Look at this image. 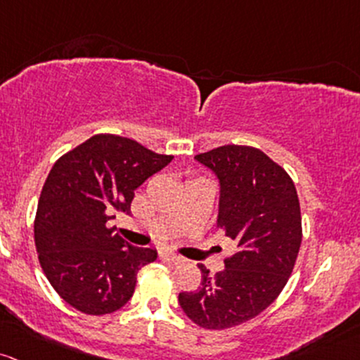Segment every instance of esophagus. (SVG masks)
I'll return each instance as SVG.
<instances>
[{
    "label": "esophagus",
    "instance_id": "obj_1",
    "mask_svg": "<svg viewBox=\"0 0 360 360\" xmlns=\"http://www.w3.org/2000/svg\"><path fill=\"white\" fill-rule=\"evenodd\" d=\"M160 255L164 256V258H167L169 262H172V263H181V262H183V258H181L179 255H176V252H172V251H169V250H162Z\"/></svg>",
    "mask_w": 360,
    "mask_h": 360
}]
</instances>
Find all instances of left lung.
Returning a JSON list of instances; mask_svg holds the SVG:
<instances>
[{
    "label": "left lung",
    "instance_id": "left-lung-1",
    "mask_svg": "<svg viewBox=\"0 0 360 360\" xmlns=\"http://www.w3.org/2000/svg\"><path fill=\"white\" fill-rule=\"evenodd\" d=\"M196 162L219 179L217 229L238 251L201 285L181 292L179 306L207 330H225L258 316L285 287L302 240L301 207L289 174L262 150L224 145L200 153Z\"/></svg>",
    "mask_w": 360,
    "mask_h": 360
}]
</instances>
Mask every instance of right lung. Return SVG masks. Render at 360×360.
<instances>
[{
    "instance_id": "add662e5",
    "label": "right lung",
    "mask_w": 360,
    "mask_h": 360,
    "mask_svg": "<svg viewBox=\"0 0 360 360\" xmlns=\"http://www.w3.org/2000/svg\"><path fill=\"white\" fill-rule=\"evenodd\" d=\"M171 160L129 138L96 135L53 165L37 205L35 248L49 283L75 309L109 314L131 299L138 271L157 251L126 243L108 222L129 213L135 189Z\"/></svg>"
}]
</instances>
